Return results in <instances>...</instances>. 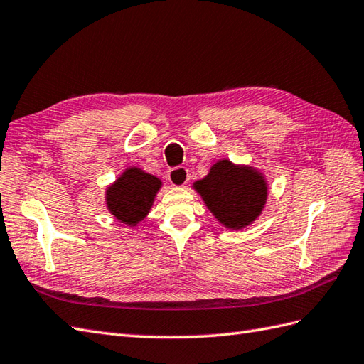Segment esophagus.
Listing matches in <instances>:
<instances>
[{"label":"esophagus","mask_w":364,"mask_h":364,"mask_svg":"<svg viewBox=\"0 0 364 364\" xmlns=\"http://www.w3.org/2000/svg\"><path fill=\"white\" fill-rule=\"evenodd\" d=\"M167 178L173 184V186H186L189 180V173L186 167H173V169L169 171L167 173Z\"/></svg>","instance_id":"1"}]
</instances>
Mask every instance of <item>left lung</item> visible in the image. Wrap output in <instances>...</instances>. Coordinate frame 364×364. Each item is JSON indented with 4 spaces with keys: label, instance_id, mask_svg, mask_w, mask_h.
Segmentation results:
<instances>
[{
    "label": "left lung",
    "instance_id": "left-lung-1",
    "mask_svg": "<svg viewBox=\"0 0 364 364\" xmlns=\"http://www.w3.org/2000/svg\"><path fill=\"white\" fill-rule=\"evenodd\" d=\"M209 210L229 229L250 225L262 213L267 198L263 175L228 160L212 166L206 178L195 183Z\"/></svg>",
    "mask_w": 364,
    "mask_h": 364
}]
</instances>
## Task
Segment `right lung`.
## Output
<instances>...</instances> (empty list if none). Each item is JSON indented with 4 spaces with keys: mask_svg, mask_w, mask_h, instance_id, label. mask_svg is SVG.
Returning <instances> with one entry per match:
<instances>
[{
    "mask_svg": "<svg viewBox=\"0 0 364 364\" xmlns=\"http://www.w3.org/2000/svg\"><path fill=\"white\" fill-rule=\"evenodd\" d=\"M161 188V181L154 175L132 167L127 169L106 192V203L112 215L124 225L135 226L141 221Z\"/></svg>",
    "mask_w": 364,
    "mask_h": 364,
    "instance_id": "1",
    "label": "right lung"
}]
</instances>
